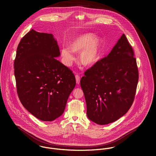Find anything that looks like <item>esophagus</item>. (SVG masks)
Wrapping results in <instances>:
<instances>
[{
    "instance_id": "1",
    "label": "esophagus",
    "mask_w": 156,
    "mask_h": 156,
    "mask_svg": "<svg viewBox=\"0 0 156 156\" xmlns=\"http://www.w3.org/2000/svg\"><path fill=\"white\" fill-rule=\"evenodd\" d=\"M75 77H76V83H77V84H79V83H80V76H79V75H76Z\"/></svg>"
}]
</instances>
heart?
Segmentation results:
<instances>
[{
  "mask_svg": "<svg viewBox=\"0 0 156 156\" xmlns=\"http://www.w3.org/2000/svg\"><path fill=\"white\" fill-rule=\"evenodd\" d=\"M103 42L98 37H95L93 34L81 35L74 39L69 44V48L61 50L63 62L69 66L74 59L73 53H80L79 62L84 67H92L100 60L102 53Z\"/></svg>",
  "mask_w": 156,
  "mask_h": 156,
  "instance_id": "b5f03b06",
  "label": "heart"
}]
</instances>
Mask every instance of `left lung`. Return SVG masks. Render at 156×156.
<instances>
[{"instance_id": "left-lung-1", "label": "left lung", "mask_w": 156, "mask_h": 156, "mask_svg": "<svg viewBox=\"0 0 156 156\" xmlns=\"http://www.w3.org/2000/svg\"><path fill=\"white\" fill-rule=\"evenodd\" d=\"M138 80L133 48L122 34L110 53L88 69L80 80L88 118L106 125L124 116L133 103Z\"/></svg>"}]
</instances>
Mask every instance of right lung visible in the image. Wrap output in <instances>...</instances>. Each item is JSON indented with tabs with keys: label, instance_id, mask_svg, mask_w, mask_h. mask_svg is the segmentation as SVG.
Wrapping results in <instances>:
<instances>
[{
	"label": "right lung",
	"instance_id": "add662e5",
	"mask_svg": "<svg viewBox=\"0 0 156 156\" xmlns=\"http://www.w3.org/2000/svg\"><path fill=\"white\" fill-rule=\"evenodd\" d=\"M59 56L53 35L34 29L17 49L14 66L19 98L27 111L43 121L62 115L76 83L73 71L55 59Z\"/></svg>",
	"mask_w": 156,
	"mask_h": 156
}]
</instances>
